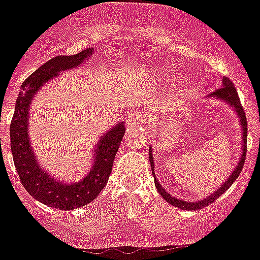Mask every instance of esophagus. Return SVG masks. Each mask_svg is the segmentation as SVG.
Masks as SVG:
<instances>
[{
    "label": "esophagus",
    "mask_w": 260,
    "mask_h": 260,
    "mask_svg": "<svg viewBox=\"0 0 260 260\" xmlns=\"http://www.w3.org/2000/svg\"><path fill=\"white\" fill-rule=\"evenodd\" d=\"M147 120V115L144 112H136L134 115H129L126 117V125H128V131H134L135 128L140 126L141 124L145 123Z\"/></svg>",
    "instance_id": "esophagus-1"
}]
</instances>
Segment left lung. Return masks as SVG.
<instances>
[{"label": "left lung", "mask_w": 260, "mask_h": 260, "mask_svg": "<svg viewBox=\"0 0 260 260\" xmlns=\"http://www.w3.org/2000/svg\"><path fill=\"white\" fill-rule=\"evenodd\" d=\"M208 99H215V100H220L223 101L224 104L230 105V108L233 109L235 112V115L238 116V120H239V125L242 128V151H240V156H239V161L236 163L235 168L231 174L229 175V178L225 179L223 183L220 184L219 188L215 189L211 195H208L207 198L202 200H181L179 198H176L175 195H171L170 192L166 191L163 185L160 184L159 180L156 179L155 175V160H153V155H152V147H149V163H151V168H152V174H153V178H155V185L156 188H157V192L160 193V196L163 198L166 202H168L172 206L178 207V208H181V210H187V211H196L200 210V208H203V207H207L208 204H211L212 202L218 199L219 196L225 192L227 189L234 184V181L236 179L239 178L240 172H242V168L244 166V160H246V152H247V120H246V115H244V111L242 108V105H240V100L239 96L236 93V89L234 84L230 81L227 77H223L221 80V86L219 88L218 90H215L212 93L208 94Z\"/></svg>", "instance_id": "left-lung-1"}]
</instances>
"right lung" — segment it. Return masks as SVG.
I'll list each match as a JSON object with an SVG mask.
<instances>
[{"mask_svg":"<svg viewBox=\"0 0 260 260\" xmlns=\"http://www.w3.org/2000/svg\"><path fill=\"white\" fill-rule=\"evenodd\" d=\"M93 48H89L73 56H56L33 72L21 85L10 124V148L21 183L36 200L57 210H76L96 199L108 183L116 152L125 134L124 123L109 128L93 148V163L89 172L80 180L71 183L46 172L33 151L29 137L31 101L46 82L57 77L61 72L84 64L93 56Z\"/></svg>","mask_w":260,"mask_h":260,"instance_id":"add662e5","label":"right lung"}]
</instances>
